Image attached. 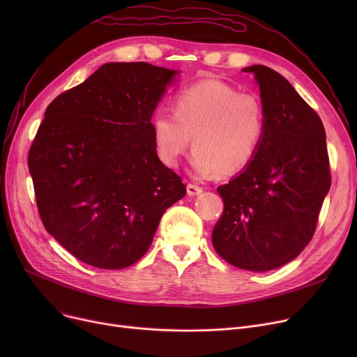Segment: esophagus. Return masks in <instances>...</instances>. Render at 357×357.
<instances>
[{
    "label": "esophagus",
    "mask_w": 357,
    "mask_h": 357,
    "mask_svg": "<svg viewBox=\"0 0 357 357\" xmlns=\"http://www.w3.org/2000/svg\"><path fill=\"white\" fill-rule=\"evenodd\" d=\"M186 192H188V195H198V194H201L202 192V188L201 186H198V185H195V183H188L186 185Z\"/></svg>",
    "instance_id": "34e87169"
}]
</instances>
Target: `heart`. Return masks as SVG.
<instances>
[{
    "label": "heart",
    "instance_id": "1",
    "mask_svg": "<svg viewBox=\"0 0 357 357\" xmlns=\"http://www.w3.org/2000/svg\"><path fill=\"white\" fill-rule=\"evenodd\" d=\"M265 131L266 112L256 93L238 92L217 79L183 88L174 111L160 108L152 117L159 159L176 166L192 137L191 165L201 176L241 172L256 158Z\"/></svg>",
    "mask_w": 357,
    "mask_h": 357
}]
</instances>
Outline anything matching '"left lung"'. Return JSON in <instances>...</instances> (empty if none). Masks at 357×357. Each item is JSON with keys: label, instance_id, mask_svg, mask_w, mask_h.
Returning a JSON list of instances; mask_svg holds the SVG:
<instances>
[{"label": "left lung", "instance_id": "left-lung-1", "mask_svg": "<svg viewBox=\"0 0 357 357\" xmlns=\"http://www.w3.org/2000/svg\"><path fill=\"white\" fill-rule=\"evenodd\" d=\"M266 112L253 162L217 192L224 211L213 230L230 265L265 272L284 266L311 241L331 175L321 119L276 70L253 65Z\"/></svg>", "mask_w": 357, "mask_h": 357}]
</instances>
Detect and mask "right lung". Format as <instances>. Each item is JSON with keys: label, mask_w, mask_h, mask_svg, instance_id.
I'll use <instances>...</instances> for the list:
<instances>
[{"label": "right lung", "mask_w": 357, "mask_h": 357, "mask_svg": "<svg viewBox=\"0 0 357 357\" xmlns=\"http://www.w3.org/2000/svg\"><path fill=\"white\" fill-rule=\"evenodd\" d=\"M175 73L144 62L105 63L46 108L27 159L37 210L47 233L86 265L136 264L166 208L186 194L158 158L152 133Z\"/></svg>", "instance_id": "add662e5"}]
</instances>
